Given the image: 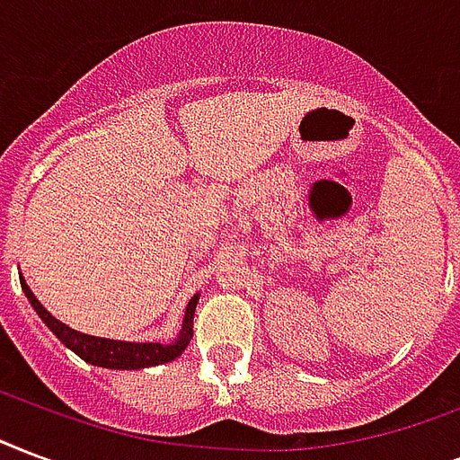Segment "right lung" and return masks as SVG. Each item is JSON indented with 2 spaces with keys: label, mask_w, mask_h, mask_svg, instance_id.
<instances>
[{
  "label": "right lung",
  "mask_w": 460,
  "mask_h": 460,
  "mask_svg": "<svg viewBox=\"0 0 460 460\" xmlns=\"http://www.w3.org/2000/svg\"><path fill=\"white\" fill-rule=\"evenodd\" d=\"M21 289L26 292L31 306L35 308V314L40 315L45 325L65 342L72 352L82 357L84 362L96 364V367H105V369H145V367H156V364L171 362L178 355H183V349L188 347L192 338V315H195V306H198V296H192L188 301L183 318V331L181 338L173 340L171 345H161V342H120V340L108 338H93V335H84L72 328H66L65 323H59L55 315L48 314V308L35 299V294L28 289L26 279L21 277Z\"/></svg>",
  "instance_id": "add662e5"
}]
</instances>
